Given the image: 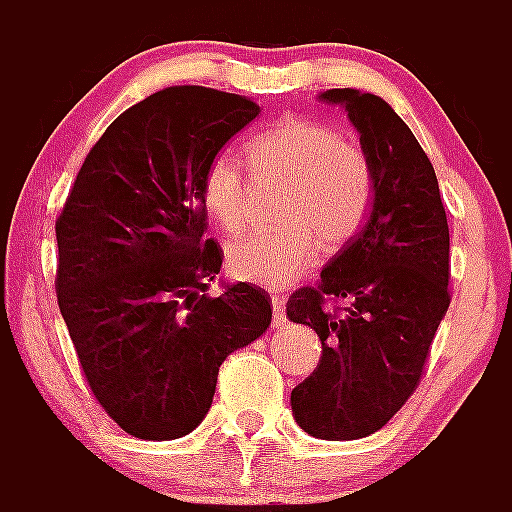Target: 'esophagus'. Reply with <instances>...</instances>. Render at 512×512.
<instances>
[{"label":"esophagus","mask_w":512,"mask_h":512,"mask_svg":"<svg viewBox=\"0 0 512 512\" xmlns=\"http://www.w3.org/2000/svg\"><path fill=\"white\" fill-rule=\"evenodd\" d=\"M271 310H274V323H287V302L282 295H271Z\"/></svg>","instance_id":"esophagus-1"}]
</instances>
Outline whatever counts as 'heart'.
<instances>
[{"instance_id": "heart-1", "label": "heart", "mask_w": 512, "mask_h": 512, "mask_svg": "<svg viewBox=\"0 0 512 512\" xmlns=\"http://www.w3.org/2000/svg\"><path fill=\"white\" fill-rule=\"evenodd\" d=\"M248 156L264 174L289 182L282 207L287 228L233 243L228 269L241 282L284 289L300 279L325 246H343L359 233L374 202L369 158L341 130L307 117H282L248 140ZM202 205L223 233L248 223L251 174L235 153L220 151L202 171Z\"/></svg>"}]
</instances>
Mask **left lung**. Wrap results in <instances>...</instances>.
Masks as SVG:
<instances>
[{
    "mask_svg": "<svg viewBox=\"0 0 512 512\" xmlns=\"http://www.w3.org/2000/svg\"><path fill=\"white\" fill-rule=\"evenodd\" d=\"M359 130L374 174L364 228L287 302V318L323 341L315 372L292 390V415L323 441L379 431L408 402L449 310V223L431 161L382 97L328 89ZM330 299H346L341 313Z\"/></svg>",
    "mask_w": 512,
    "mask_h": 512,
    "instance_id": "obj_1",
    "label": "left lung"
}]
</instances>
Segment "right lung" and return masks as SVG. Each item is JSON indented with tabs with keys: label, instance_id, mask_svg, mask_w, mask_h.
<instances>
[{
	"label": "right lung",
	"instance_id": "obj_1",
	"mask_svg": "<svg viewBox=\"0 0 512 512\" xmlns=\"http://www.w3.org/2000/svg\"><path fill=\"white\" fill-rule=\"evenodd\" d=\"M259 112L207 87L151 94L94 143L56 220L58 307L89 390L135 438L192 433L220 364L271 323L261 287L205 295L223 251L205 238L202 171Z\"/></svg>",
	"mask_w": 512,
	"mask_h": 512
}]
</instances>
